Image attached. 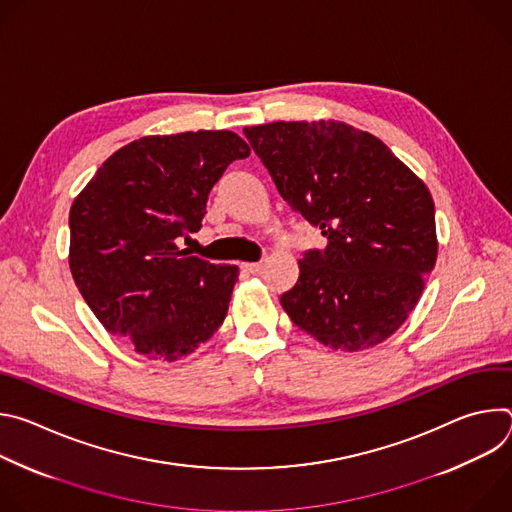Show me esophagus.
<instances>
[{"label": "esophagus", "mask_w": 512, "mask_h": 512, "mask_svg": "<svg viewBox=\"0 0 512 512\" xmlns=\"http://www.w3.org/2000/svg\"><path fill=\"white\" fill-rule=\"evenodd\" d=\"M241 269L247 271V273H261L263 263H241Z\"/></svg>", "instance_id": "obj_1"}]
</instances>
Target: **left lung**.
<instances>
[{
	"label": "left lung",
	"mask_w": 512,
	"mask_h": 512,
	"mask_svg": "<svg viewBox=\"0 0 512 512\" xmlns=\"http://www.w3.org/2000/svg\"><path fill=\"white\" fill-rule=\"evenodd\" d=\"M281 198L328 239L298 261L281 306L332 350L358 352L393 336L435 267L433 198L387 145L334 119L243 129Z\"/></svg>",
	"instance_id": "1"
}]
</instances>
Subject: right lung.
<instances>
[{"label": "right lung", "instance_id": "add662e5", "mask_svg": "<svg viewBox=\"0 0 512 512\" xmlns=\"http://www.w3.org/2000/svg\"><path fill=\"white\" fill-rule=\"evenodd\" d=\"M251 154L233 131L139 137L109 156L70 206L68 265L107 328L148 360L192 354L225 322L237 265L178 247L212 186Z\"/></svg>", "mask_w": 512, "mask_h": 512}]
</instances>
